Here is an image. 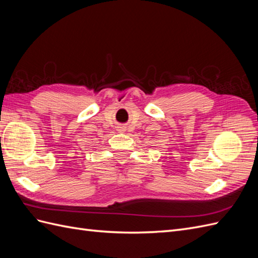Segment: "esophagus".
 <instances>
[{
    "instance_id": "1",
    "label": "esophagus",
    "mask_w": 258,
    "mask_h": 258,
    "mask_svg": "<svg viewBox=\"0 0 258 258\" xmlns=\"http://www.w3.org/2000/svg\"><path fill=\"white\" fill-rule=\"evenodd\" d=\"M117 131H118V132H124V131H126V127H124L123 124H120V126L117 127Z\"/></svg>"
}]
</instances>
